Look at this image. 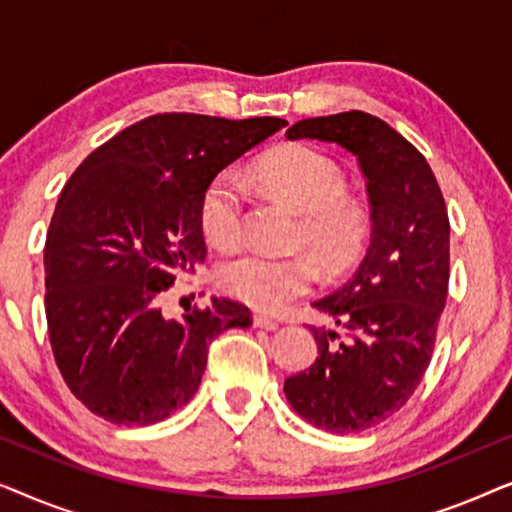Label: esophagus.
I'll return each mask as SVG.
<instances>
[{
    "label": "esophagus",
    "mask_w": 512,
    "mask_h": 512,
    "mask_svg": "<svg viewBox=\"0 0 512 512\" xmlns=\"http://www.w3.org/2000/svg\"><path fill=\"white\" fill-rule=\"evenodd\" d=\"M254 326L256 328H263V331H277V328H279V324H277L275 319L261 317V314H256V317H254Z\"/></svg>",
    "instance_id": "34e87169"
}]
</instances>
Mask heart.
Listing matches in <instances>:
<instances>
[{
  "mask_svg": "<svg viewBox=\"0 0 512 512\" xmlns=\"http://www.w3.org/2000/svg\"><path fill=\"white\" fill-rule=\"evenodd\" d=\"M256 177L272 195L303 214L298 244L326 270H342L361 254L368 240V214L347 198V179L324 153L291 146L258 165ZM247 186L233 170L209 181L200 198L202 235L216 247H230L242 233ZM219 286L228 296L263 312H275L310 291L312 263L303 256H268L237 251L219 265Z\"/></svg>",
  "mask_w": 512,
  "mask_h": 512,
  "instance_id": "heart-1",
  "label": "heart"
}]
</instances>
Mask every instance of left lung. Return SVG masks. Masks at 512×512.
I'll use <instances>...</instances> for the list:
<instances>
[{
  "mask_svg": "<svg viewBox=\"0 0 512 512\" xmlns=\"http://www.w3.org/2000/svg\"><path fill=\"white\" fill-rule=\"evenodd\" d=\"M286 137L338 144L359 160L373 233L354 275L314 303L335 328L310 326L319 354L284 394L317 429L366 431L401 410L429 368L450 282L447 207L426 158L380 118H305Z\"/></svg>",
  "mask_w": 512,
  "mask_h": 512,
  "instance_id": "8db88e82",
  "label": "left lung"
}]
</instances>
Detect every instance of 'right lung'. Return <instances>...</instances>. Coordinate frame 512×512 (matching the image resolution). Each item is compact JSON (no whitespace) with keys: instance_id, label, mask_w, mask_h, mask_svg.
Here are the masks:
<instances>
[{"instance_id":"1","label":"right lung","mask_w":512,"mask_h":512,"mask_svg":"<svg viewBox=\"0 0 512 512\" xmlns=\"http://www.w3.org/2000/svg\"><path fill=\"white\" fill-rule=\"evenodd\" d=\"M282 118L156 114L83 160L48 228L46 321L72 394L111 424L163 422L191 401L207 349L228 328H249V307L212 298L167 319L160 298L207 256L200 198L209 181Z\"/></svg>"}]
</instances>
